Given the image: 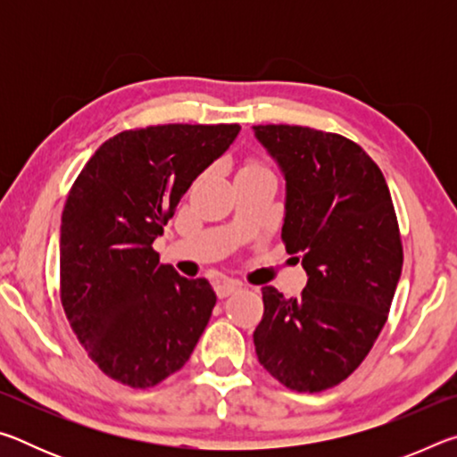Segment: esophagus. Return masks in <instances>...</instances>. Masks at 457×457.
I'll list each match as a JSON object with an SVG mask.
<instances>
[{
    "label": "esophagus",
    "instance_id": "obj_1",
    "mask_svg": "<svg viewBox=\"0 0 457 457\" xmlns=\"http://www.w3.org/2000/svg\"><path fill=\"white\" fill-rule=\"evenodd\" d=\"M213 288H215V294H218V298H226V296H229V294H234L242 288V284H239L237 280H229V278H226V280L215 282Z\"/></svg>",
    "mask_w": 457,
    "mask_h": 457
}]
</instances>
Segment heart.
Segmentation results:
<instances>
[{
	"mask_svg": "<svg viewBox=\"0 0 457 457\" xmlns=\"http://www.w3.org/2000/svg\"><path fill=\"white\" fill-rule=\"evenodd\" d=\"M242 171H268V167L262 165L260 161H247Z\"/></svg>",
	"mask_w": 457,
	"mask_h": 457,
	"instance_id": "heart-1",
	"label": "heart"
}]
</instances>
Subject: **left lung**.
<instances>
[{
    "label": "left lung",
    "instance_id": "left-lung-1",
    "mask_svg": "<svg viewBox=\"0 0 457 457\" xmlns=\"http://www.w3.org/2000/svg\"><path fill=\"white\" fill-rule=\"evenodd\" d=\"M286 179L282 242L308 274L298 298L262 288L260 365L298 393L345 381L373 349L403 268L381 169L351 138L296 125L253 127Z\"/></svg>",
    "mask_w": 457,
    "mask_h": 457
}]
</instances>
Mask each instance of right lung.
<instances>
[{
  "mask_svg": "<svg viewBox=\"0 0 457 457\" xmlns=\"http://www.w3.org/2000/svg\"><path fill=\"white\" fill-rule=\"evenodd\" d=\"M239 125L130 129L98 146L68 193L60 300L76 338L114 381L149 389L189 361L215 292L159 264L153 242Z\"/></svg>",
  "mask_w": 457,
  "mask_h": 457,
  "instance_id": "obj_1",
  "label": "right lung"
}]
</instances>
